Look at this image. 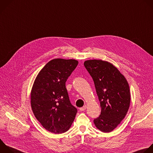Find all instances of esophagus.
I'll list each match as a JSON object with an SVG mask.
<instances>
[{"label": "esophagus", "mask_w": 153, "mask_h": 153, "mask_svg": "<svg viewBox=\"0 0 153 153\" xmlns=\"http://www.w3.org/2000/svg\"><path fill=\"white\" fill-rule=\"evenodd\" d=\"M86 106H84L80 108L79 109H80V111H84L86 110Z\"/></svg>", "instance_id": "esophagus-1"}]
</instances>
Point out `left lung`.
<instances>
[{"instance_id": "left-lung-1", "label": "left lung", "mask_w": 153, "mask_h": 153, "mask_svg": "<svg viewBox=\"0 0 153 153\" xmlns=\"http://www.w3.org/2000/svg\"><path fill=\"white\" fill-rule=\"evenodd\" d=\"M84 65L92 77L101 106L100 115L94 119L95 127L109 133L125 118L130 103L128 83L111 63L102 60H88Z\"/></svg>"}]
</instances>
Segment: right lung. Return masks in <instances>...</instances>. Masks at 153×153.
<instances>
[{
  "mask_svg": "<svg viewBox=\"0 0 153 153\" xmlns=\"http://www.w3.org/2000/svg\"><path fill=\"white\" fill-rule=\"evenodd\" d=\"M78 63L75 59L51 60L34 81L31 108L38 121L50 132L64 133L74 120L77 110L70 103L65 82Z\"/></svg>",
  "mask_w": 153,
  "mask_h": 153,
  "instance_id": "add662e5",
  "label": "right lung"
}]
</instances>
